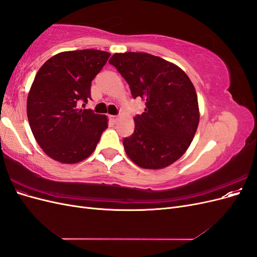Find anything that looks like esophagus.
I'll list each match as a JSON object with an SVG mask.
<instances>
[{
	"mask_svg": "<svg viewBox=\"0 0 257 257\" xmlns=\"http://www.w3.org/2000/svg\"><path fill=\"white\" fill-rule=\"evenodd\" d=\"M109 119H110L113 123H115L116 121L119 120V116H116V115H109Z\"/></svg>",
	"mask_w": 257,
	"mask_h": 257,
	"instance_id": "34e87169",
	"label": "esophagus"
}]
</instances>
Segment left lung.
Listing matches in <instances>:
<instances>
[{
	"instance_id": "left-lung-1",
	"label": "left lung",
	"mask_w": 257,
	"mask_h": 257,
	"mask_svg": "<svg viewBox=\"0 0 257 257\" xmlns=\"http://www.w3.org/2000/svg\"><path fill=\"white\" fill-rule=\"evenodd\" d=\"M109 63L126 80L132 96L146 104L134 118L133 135L123 139L127 157L146 169L172 165L189 149L199 123L197 94L189 76L146 52L114 53Z\"/></svg>"
}]
</instances>
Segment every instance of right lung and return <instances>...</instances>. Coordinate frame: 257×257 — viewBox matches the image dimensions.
Wrapping results in <instances>:
<instances>
[{"instance_id":"1","label":"right lung","mask_w":257,"mask_h":257,"mask_svg":"<svg viewBox=\"0 0 257 257\" xmlns=\"http://www.w3.org/2000/svg\"><path fill=\"white\" fill-rule=\"evenodd\" d=\"M109 57L96 49L63 51L38 69L28 94L27 114L35 141L52 160L76 164L94 152L108 119L77 104L88 102L91 81Z\"/></svg>"}]
</instances>
